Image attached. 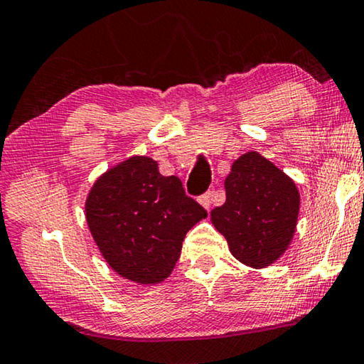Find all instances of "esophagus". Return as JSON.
I'll return each instance as SVG.
<instances>
[{"label": "esophagus", "mask_w": 364, "mask_h": 364, "mask_svg": "<svg viewBox=\"0 0 364 364\" xmlns=\"http://www.w3.org/2000/svg\"><path fill=\"white\" fill-rule=\"evenodd\" d=\"M198 202H200V205H202L205 210H210V207H212V193L208 192V193L202 195V197L198 198Z\"/></svg>", "instance_id": "34e87169"}]
</instances>
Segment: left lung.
<instances>
[{"instance_id":"obj_1","label":"left lung","mask_w":364,"mask_h":364,"mask_svg":"<svg viewBox=\"0 0 364 364\" xmlns=\"http://www.w3.org/2000/svg\"><path fill=\"white\" fill-rule=\"evenodd\" d=\"M226 202L210 220L236 259L261 269L277 261L296 233L300 193L287 173L251 151L240 156L225 178Z\"/></svg>"}]
</instances>
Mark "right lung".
Returning a JSON list of instances; mask_svg holds the SVG:
<instances>
[{
  "label": "right lung",
  "mask_w": 364,
  "mask_h": 364,
  "mask_svg": "<svg viewBox=\"0 0 364 364\" xmlns=\"http://www.w3.org/2000/svg\"><path fill=\"white\" fill-rule=\"evenodd\" d=\"M85 218L112 269L138 284H159L176 267L187 231L207 218L181 178L166 177L147 156L102 173L88 192Z\"/></svg>",
  "instance_id": "right-lung-1"
}]
</instances>
